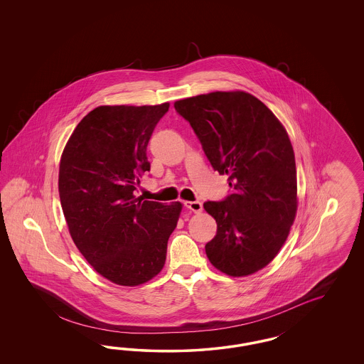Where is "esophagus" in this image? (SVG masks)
<instances>
[{
    "label": "esophagus",
    "instance_id": "34e87169",
    "mask_svg": "<svg viewBox=\"0 0 364 364\" xmlns=\"http://www.w3.org/2000/svg\"><path fill=\"white\" fill-rule=\"evenodd\" d=\"M184 205L187 207L188 210H191L195 213H200L203 210V204L200 201H186Z\"/></svg>",
    "mask_w": 364,
    "mask_h": 364
}]
</instances>
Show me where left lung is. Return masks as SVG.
<instances>
[{
    "instance_id": "obj_1",
    "label": "left lung",
    "mask_w": 364,
    "mask_h": 364,
    "mask_svg": "<svg viewBox=\"0 0 364 364\" xmlns=\"http://www.w3.org/2000/svg\"><path fill=\"white\" fill-rule=\"evenodd\" d=\"M175 109L232 188L223 201L204 203L218 223L205 254L227 275L255 274L280 251L298 210L295 154L287 131L260 100L242 90L178 100Z\"/></svg>"
}]
</instances>
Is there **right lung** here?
<instances>
[{
    "label": "right lung",
    "instance_id": "obj_1",
    "mask_svg": "<svg viewBox=\"0 0 364 364\" xmlns=\"http://www.w3.org/2000/svg\"><path fill=\"white\" fill-rule=\"evenodd\" d=\"M168 109V102L97 107L61 156L58 192L69 233L89 264L119 286L143 284L163 269L183 208L134 196L151 169L146 146Z\"/></svg>",
    "mask_w": 364,
    "mask_h": 364
}]
</instances>
